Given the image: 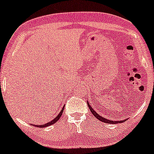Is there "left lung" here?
<instances>
[{
  "mask_svg": "<svg viewBox=\"0 0 154 154\" xmlns=\"http://www.w3.org/2000/svg\"><path fill=\"white\" fill-rule=\"evenodd\" d=\"M88 105L89 108H90V110H91V112L92 113V115H93V116H95V117L96 118H97V119L100 120V121L103 122V123H110V124H116V123H123V122L125 121V120H120V121H112V120H107V119H105V118H104L103 117H102V116H99V115H98V114L97 113V112H96L92 108L91 105L88 104Z\"/></svg>",
  "mask_w": 154,
  "mask_h": 154,
  "instance_id": "obj_1",
  "label": "left lung"
}]
</instances>
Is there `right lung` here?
Returning <instances> with one entry per match:
<instances>
[{
	"mask_svg": "<svg viewBox=\"0 0 154 154\" xmlns=\"http://www.w3.org/2000/svg\"><path fill=\"white\" fill-rule=\"evenodd\" d=\"M64 107H62V110L60 111V112H59V115L58 116H57L56 118H54V119L53 120H51V121H50V122H49V123H46V124H44V125H34V126H36V127H38V128H45V127H47V126H49V125H52V124H54V123H56V122H57L59 120V118H60V117L61 116H62V112H63V111H64Z\"/></svg>",
	"mask_w": 154,
	"mask_h": 154,
	"instance_id": "obj_1",
	"label": "right lung"
}]
</instances>
